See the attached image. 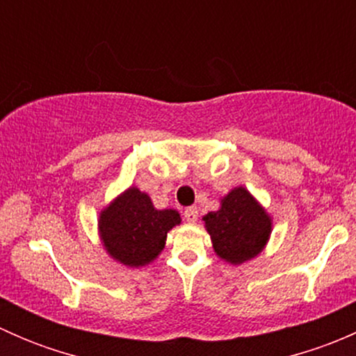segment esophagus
<instances>
[{"label":"esophagus","mask_w":356,"mask_h":356,"mask_svg":"<svg viewBox=\"0 0 356 356\" xmlns=\"http://www.w3.org/2000/svg\"><path fill=\"white\" fill-rule=\"evenodd\" d=\"M184 218L189 222V224H195L198 220V208L189 207L184 210Z\"/></svg>","instance_id":"obj_1"}]
</instances>
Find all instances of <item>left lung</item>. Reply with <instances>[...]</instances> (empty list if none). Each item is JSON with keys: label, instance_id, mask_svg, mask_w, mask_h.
Here are the masks:
<instances>
[{"label": "left lung", "instance_id": "1", "mask_svg": "<svg viewBox=\"0 0 356 356\" xmlns=\"http://www.w3.org/2000/svg\"><path fill=\"white\" fill-rule=\"evenodd\" d=\"M203 220L217 257L232 265L258 257L270 239L272 217L243 186L220 198V208Z\"/></svg>", "mask_w": 356, "mask_h": 356}]
</instances>
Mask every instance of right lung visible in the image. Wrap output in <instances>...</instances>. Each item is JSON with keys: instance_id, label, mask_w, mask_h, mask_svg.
Masks as SVG:
<instances>
[{"instance_id": "right-lung-1", "label": "right lung", "mask_w": 356, "mask_h": 356, "mask_svg": "<svg viewBox=\"0 0 356 356\" xmlns=\"http://www.w3.org/2000/svg\"><path fill=\"white\" fill-rule=\"evenodd\" d=\"M179 224L177 210H156L146 193L131 186L99 211L98 232L103 248L115 261L138 268L156 260L168 231Z\"/></svg>"}]
</instances>
